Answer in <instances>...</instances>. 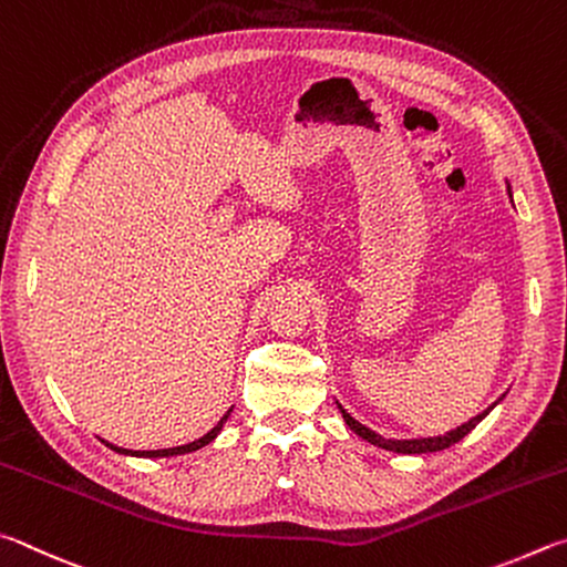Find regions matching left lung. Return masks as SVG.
Returning a JSON list of instances; mask_svg holds the SVG:
<instances>
[{
    "label": "left lung",
    "mask_w": 567,
    "mask_h": 567,
    "mask_svg": "<svg viewBox=\"0 0 567 567\" xmlns=\"http://www.w3.org/2000/svg\"><path fill=\"white\" fill-rule=\"evenodd\" d=\"M508 194H511V184H508ZM498 403V401H495ZM493 403V405H495ZM493 405L488 411H483V413H478L475 415V419H471L468 423H463V425H458V429L455 431H449V433H443V435H433V439H411V441H395V439H383V435H379L375 431H371V429H365L363 423H359L353 419L351 413H346V409L343 405L339 403V411H341V415H343V421H346V425H349V429L355 433V435H361L363 441H369V443H373V445H379V449H385V451H393V453H409V455H415V453H435V451H443V449H451L453 443H458L463 435H468L475 425H478L485 415H488L491 411H493Z\"/></svg>",
    "instance_id": "1"
}]
</instances>
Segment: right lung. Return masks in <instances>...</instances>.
I'll return each mask as SVG.
<instances>
[{
  "mask_svg": "<svg viewBox=\"0 0 567 567\" xmlns=\"http://www.w3.org/2000/svg\"><path fill=\"white\" fill-rule=\"evenodd\" d=\"M234 409H228L226 413H224V419L218 421L212 431H208L204 439H198V441H194V443H186V445H176V449H164V451H126V449H118V445H112V443H106V449H112V451H116V453H122V455H136V458H168V455H184V453H194V451H198V449H204V445H208L212 443L218 433H221V429H224V423H226V419H228V413H231Z\"/></svg>",
  "mask_w": 567,
  "mask_h": 567,
  "instance_id": "obj_1",
  "label": "right lung"
}]
</instances>
